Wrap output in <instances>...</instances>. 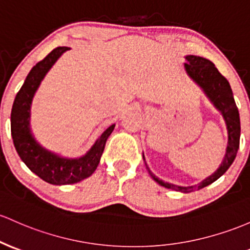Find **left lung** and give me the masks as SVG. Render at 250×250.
I'll return each mask as SVG.
<instances>
[{
	"label": "left lung",
	"instance_id": "left-lung-1",
	"mask_svg": "<svg viewBox=\"0 0 250 250\" xmlns=\"http://www.w3.org/2000/svg\"><path fill=\"white\" fill-rule=\"evenodd\" d=\"M186 62L184 64L186 73L190 77L192 81L194 82L199 87L203 90L204 95L209 98V101L213 104L217 110L221 112L222 117H223L224 122L227 125L228 131V145L226 149V154H224L223 161L221 165L212 174L205 178L203 182L197 185L192 186H179L174 185V184L164 182V180L159 179L154 174L150 172L148 168L147 164L146 167L148 169V173L150 177L155 180L159 185L164 186L166 188H171L174 191H180L184 193H188L194 190H201L205 186L210 185L213 182L222 177L228 171L231 164L234 163L235 158H236L238 146H240V134H241V123H240V114H238V109L235 103L234 96H232L231 87H230L229 82L224 78L218 70L216 68L213 62H211L209 59L202 58V57L197 56H186ZM145 160V155H144ZM146 163V161H145Z\"/></svg>",
	"mask_w": 250,
	"mask_h": 250
}]
</instances>
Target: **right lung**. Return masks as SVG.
Masks as SVG:
<instances>
[{
    "label": "right lung",
    "mask_w": 250,
    "mask_h": 250,
    "mask_svg": "<svg viewBox=\"0 0 250 250\" xmlns=\"http://www.w3.org/2000/svg\"><path fill=\"white\" fill-rule=\"evenodd\" d=\"M70 47H57L29 71L20 91L14 100L10 128L14 146L21 160L29 169L52 185L76 184L90 177L97 168L104 146L115 125L106 128L91 148L79 158H65L42 147L31 130V108L35 92L41 82L65 52Z\"/></svg>",
    "instance_id": "obj_1"
}]
</instances>
